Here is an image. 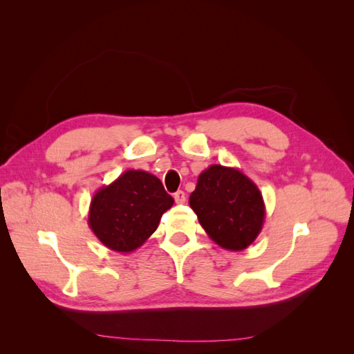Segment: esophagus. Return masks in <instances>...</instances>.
<instances>
[{
  "label": "esophagus",
  "instance_id": "esophagus-1",
  "mask_svg": "<svg viewBox=\"0 0 354 354\" xmlns=\"http://www.w3.org/2000/svg\"><path fill=\"white\" fill-rule=\"evenodd\" d=\"M174 199H176V203H178V205H181V203L186 202V194L183 190H178L174 194Z\"/></svg>",
  "mask_w": 354,
  "mask_h": 354
}]
</instances>
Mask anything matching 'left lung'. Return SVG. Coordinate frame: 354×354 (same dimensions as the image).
Returning a JSON list of instances; mask_svg holds the SVG:
<instances>
[{"label": "left lung", "instance_id": "left-lung-1", "mask_svg": "<svg viewBox=\"0 0 354 354\" xmlns=\"http://www.w3.org/2000/svg\"><path fill=\"white\" fill-rule=\"evenodd\" d=\"M189 203L208 236L227 251L248 248L263 229L261 192L238 168L209 165L199 174Z\"/></svg>", "mask_w": 354, "mask_h": 354}]
</instances>
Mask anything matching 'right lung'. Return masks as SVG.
I'll return each mask as SVG.
<instances>
[{"mask_svg": "<svg viewBox=\"0 0 354 354\" xmlns=\"http://www.w3.org/2000/svg\"><path fill=\"white\" fill-rule=\"evenodd\" d=\"M160 180L142 169H128L95 192L88 226L97 239L116 252H133L158 229L162 214L173 207Z\"/></svg>", "mask_w": 354, "mask_h": 354, "instance_id": "obj_1", "label": "right lung"}]
</instances>
